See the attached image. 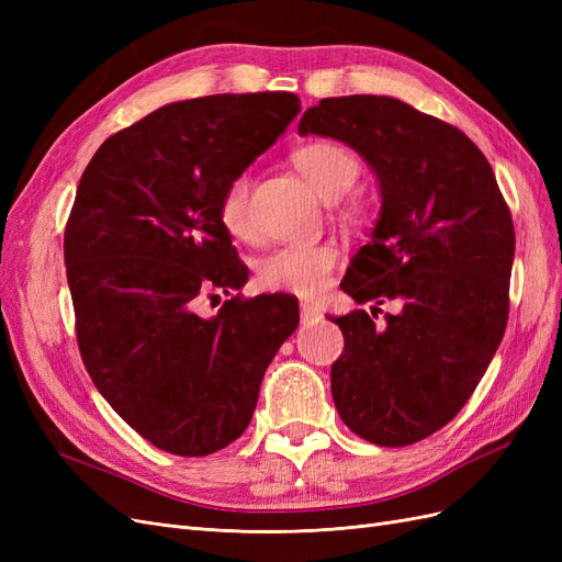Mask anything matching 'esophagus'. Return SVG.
<instances>
[{
  "label": "esophagus",
  "mask_w": 562,
  "mask_h": 562,
  "mask_svg": "<svg viewBox=\"0 0 562 562\" xmlns=\"http://www.w3.org/2000/svg\"><path fill=\"white\" fill-rule=\"evenodd\" d=\"M300 316H302L304 326H316V323L323 321V312L318 307H314V304H310V302H302L300 304Z\"/></svg>",
  "instance_id": "esophagus-1"
}]
</instances>
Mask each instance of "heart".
<instances>
[{
	"label": "heart",
	"instance_id": "obj_1",
	"mask_svg": "<svg viewBox=\"0 0 562 562\" xmlns=\"http://www.w3.org/2000/svg\"><path fill=\"white\" fill-rule=\"evenodd\" d=\"M293 164L323 201L342 199L361 176V164L353 151L333 140L300 147L293 155ZM217 213L220 223L236 239L252 236L248 173L227 182L223 196H220ZM337 260L339 250L330 244L283 246L260 260L258 279L269 291L314 297L328 285Z\"/></svg>",
	"mask_w": 562,
	"mask_h": 562
}]
</instances>
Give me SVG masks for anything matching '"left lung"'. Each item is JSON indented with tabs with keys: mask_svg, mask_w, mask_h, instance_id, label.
Instances as JSON below:
<instances>
[{
	"mask_svg": "<svg viewBox=\"0 0 562 562\" xmlns=\"http://www.w3.org/2000/svg\"><path fill=\"white\" fill-rule=\"evenodd\" d=\"M300 135L359 151L382 209L342 279L359 304L394 302L378 323L337 316L345 351L330 391L347 427L384 448L431 436L462 411L508 318L516 234L492 166L467 135L398 98H323Z\"/></svg>",
	"mask_w": 562,
	"mask_h": 562,
	"instance_id": "left-lung-1",
	"label": "left lung"
}]
</instances>
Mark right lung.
Returning <instances> with one entry per match:
<instances>
[{
	"label": "right lung",
	"instance_id": "obj_1",
	"mask_svg": "<svg viewBox=\"0 0 562 562\" xmlns=\"http://www.w3.org/2000/svg\"><path fill=\"white\" fill-rule=\"evenodd\" d=\"M300 112L295 93H217L155 110L98 147L65 227L77 342L95 389L151 446L227 448L250 424L265 370L297 328L291 295H199L248 281L220 196Z\"/></svg>",
	"mask_w": 562,
	"mask_h": 562
}]
</instances>
